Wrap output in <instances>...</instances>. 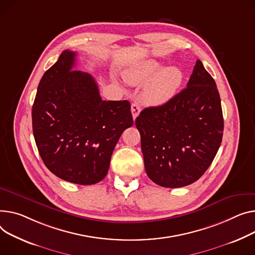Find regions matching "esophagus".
I'll return each instance as SVG.
<instances>
[{"label": "esophagus", "instance_id": "1", "mask_svg": "<svg viewBox=\"0 0 255 255\" xmlns=\"http://www.w3.org/2000/svg\"><path fill=\"white\" fill-rule=\"evenodd\" d=\"M131 113H132V116H133V119L135 120L136 119L140 113V106L137 104V103H133L132 106H131Z\"/></svg>", "mask_w": 255, "mask_h": 255}]
</instances>
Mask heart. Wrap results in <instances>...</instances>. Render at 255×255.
Here are the masks:
<instances>
[{"label": "heart", "instance_id": "obj_1", "mask_svg": "<svg viewBox=\"0 0 255 255\" xmlns=\"http://www.w3.org/2000/svg\"><path fill=\"white\" fill-rule=\"evenodd\" d=\"M125 80L133 86L147 83L142 91L144 103L149 106H162L174 97L183 82V72L177 66H167L147 59L134 64L124 73Z\"/></svg>", "mask_w": 255, "mask_h": 255}]
</instances>
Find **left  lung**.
<instances>
[{"instance_id": "1", "label": "left lung", "mask_w": 255, "mask_h": 255, "mask_svg": "<svg viewBox=\"0 0 255 255\" xmlns=\"http://www.w3.org/2000/svg\"><path fill=\"white\" fill-rule=\"evenodd\" d=\"M147 176L164 188L198 180L222 143L224 117L216 84L197 60L186 88L135 120Z\"/></svg>"}]
</instances>
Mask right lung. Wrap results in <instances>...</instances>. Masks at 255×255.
<instances>
[{"label": "right lung", "mask_w": 255, "mask_h": 255, "mask_svg": "<svg viewBox=\"0 0 255 255\" xmlns=\"http://www.w3.org/2000/svg\"><path fill=\"white\" fill-rule=\"evenodd\" d=\"M76 52L64 50L43 75L31 110L39 154L57 177L94 184L108 174L114 148L133 125L128 100H103L93 77L73 71Z\"/></svg>", "instance_id": "1"}]
</instances>
